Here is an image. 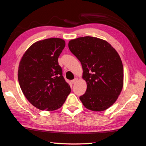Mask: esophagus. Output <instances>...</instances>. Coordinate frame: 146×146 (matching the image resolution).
<instances>
[{
    "mask_svg": "<svg viewBox=\"0 0 146 146\" xmlns=\"http://www.w3.org/2000/svg\"><path fill=\"white\" fill-rule=\"evenodd\" d=\"M77 80H78V78H75V79H74V80H71V83H72V84H75V83H76V81H77Z\"/></svg>",
    "mask_w": 146,
    "mask_h": 146,
    "instance_id": "34e87169",
    "label": "esophagus"
}]
</instances>
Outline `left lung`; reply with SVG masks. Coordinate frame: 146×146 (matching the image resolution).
Returning <instances> with one entry per match:
<instances>
[{
	"label": "left lung",
	"instance_id": "8db88e82",
	"mask_svg": "<svg viewBox=\"0 0 146 146\" xmlns=\"http://www.w3.org/2000/svg\"><path fill=\"white\" fill-rule=\"evenodd\" d=\"M70 51L80 60L86 93L80 97L87 109L101 112L118 98L123 87V66L117 51L107 41L91 36L69 41Z\"/></svg>",
	"mask_w": 146,
	"mask_h": 146
}]
</instances>
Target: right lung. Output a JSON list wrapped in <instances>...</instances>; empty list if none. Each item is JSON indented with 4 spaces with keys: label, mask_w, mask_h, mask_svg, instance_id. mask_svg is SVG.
<instances>
[{
    "label": "right lung",
    "mask_w": 146,
    "mask_h": 146,
    "mask_svg": "<svg viewBox=\"0 0 146 146\" xmlns=\"http://www.w3.org/2000/svg\"><path fill=\"white\" fill-rule=\"evenodd\" d=\"M65 44L64 40L57 38L38 41L21 59L18 71L20 88L29 102L39 110L60 108L71 92L58 62Z\"/></svg>",
    "instance_id": "1"
}]
</instances>
